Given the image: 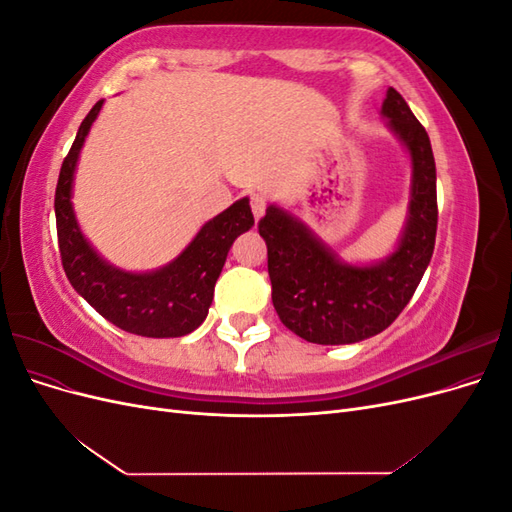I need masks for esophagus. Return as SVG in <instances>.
I'll use <instances>...</instances> for the list:
<instances>
[{
	"label": "esophagus",
	"instance_id": "esophagus-1",
	"mask_svg": "<svg viewBox=\"0 0 512 512\" xmlns=\"http://www.w3.org/2000/svg\"><path fill=\"white\" fill-rule=\"evenodd\" d=\"M250 207H252L254 218L260 220L262 215H265V211H267V198L262 196V194H258V192H252L250 194Z\"/></svg>",
	"mask_w": 512,
	"mask_h": 512
}]
</instances>
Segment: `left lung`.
I'll list each match as a JSON object with an SVG mask.
<instances>
[{
    "instance_id": "8db88e82",
    "label": "left lung",
    "mask_w": 512,
    "mask_h": 512,
    "mask_svg": "<svg viewBox=\"0 0 512 512\" xmlns=\"http://www.w3.org/2000/svg\"><path fill=\"white\" fill-rule=\"evenodd\" d=\"M382 113L414 164L410 220L397 252L374 267L342 265L277 207L258 222L267 243L273 307L286 327L312 344H354L378 335L404 312L429 265L438 230L436 162L429 136L393 87Z\"/></svg>"
}]
</instances>
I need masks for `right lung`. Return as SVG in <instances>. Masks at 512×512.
Listing matches in <instances>:
<instances>
[{
	"label": "right lung",
	"mask_w": 512,
	"mask_h": 512,
	"mask_svg": "<svg viewBox=\"0 0 512 512\" xmlns=\"http://www.w3.org/2000/svg\"><path fill=\"white\" fill-rule=\"evenodd\" d=\"M100 108L102 100L83 119L59 170L55 222L61 265L74 290L115 327L143 337L188 335L207 318L232 241L254 226L250 203L237 200L207 222L185 252L160 271L134 275L106 265L81 235L70 203L74 166Z\"/></svg>",
	"instance_id": "obj_1"
}]
</instances>
